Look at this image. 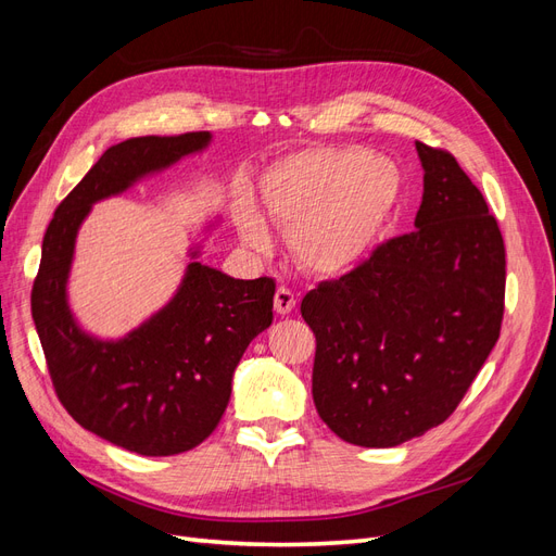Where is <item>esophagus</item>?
<instances>
[{"label":"esophagus","instance_id":"esophagus-1","mask_svg":"<svg viewBox=\"0 0 556 556\" xmlns=\"http://www.w3.org/2000/svg\"><path fill=\"white\" fill-rule=\"evenodd\" d=\"M294 306H296L294 292L288 290V288H278V290H276V296H274V308H276V313L288 315V313L294 311Z\"/></svg>","mask_w":556,"mask_h":556}]
</instances>
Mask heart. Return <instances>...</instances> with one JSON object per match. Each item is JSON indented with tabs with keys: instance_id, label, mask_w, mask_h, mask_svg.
I'll list each match as a JSON object with an SVG mask.
<instances>
[{
	"instance_id": "heart-1",
	"label": "heart",
	"mask_w": 556,
	"mask_h": 556,
	"mask_svg": "<svg viewBox=\"0 0 556 556\" xmlns=\"http://www.w3.org/2000/svg\"><path fill=\"white\" fill-rule=\"evenodd\" d=\"M401 192L392 160L359 148H308L276 162L264 174L268 217L288 231L292 257L315 276L355 266L378 239ZM241 239L266 250L271 233L260 211L241 201L233 211Z\"/></svg>"
}]
</instances>
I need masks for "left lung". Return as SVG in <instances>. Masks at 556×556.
Listing matches in <instances>:
<instances>
[{
  "instance_id": "1",
  "label": "left lung",
  "mask_w": 556,
  "mask_h": 556,
  "mask_svg": "<svg viewBox=\"0 0 556 556\" xmlns=\"http://www.w3.org/2000/svg\"><path fill=\"white\" fill-rule=\"evenodd\" d=\"M425 169L415 229L301 301L315 333L313 401L339 439L394 447L443 425L498 341L506 248L447 150Z\"/></svg>"
}]
</instances>
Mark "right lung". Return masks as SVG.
I'll list each match as a JSON object with an SVG mask.
<instances>
[{
	"label": "right lung",
	"mask_w": 556,
	"mask_h": 556,
	"mask_svg": "<svg viewBox=\"0 0 556 556\" xmlns=\"http://www.w3.org/2000/svg\"><path fill=\"white\" fill-rule=\"evenodd\" d=\"M211 139L190 131L111 146L58 206L31 288V317L62 406L83 429L143 457L188 452L213 433L245 348L271 327L276 282L231 278L199 262L194 243L176 294L123 339H99L78 325L66 292L76 237L97 201L204 153Z\"/></svg>",
	"instance_id": "1"
}]
</instances>
